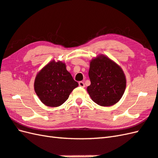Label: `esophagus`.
I'll list each match as a JSON object with an SVG mask.
<instances>
[{"mask_svg":"<svg viewBox=\"0 0 158 158\" xmlns=\"http://www.w3.org/2000/svg\"><path fill=\"white\" fill-rule=\"evenodd\" d=\"M78 85H79L80 86H81V87H85V83H84V82H82V81L79 82H78Z\"/></svg>","mask_w":158,"mask_h":158,"instance_id":"1","label":"esophagus"}]
</instances>
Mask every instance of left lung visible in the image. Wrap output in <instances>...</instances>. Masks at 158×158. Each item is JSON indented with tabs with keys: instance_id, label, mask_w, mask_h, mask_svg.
I'll list each match as a JSON object with an SVG mask.
<instances>
[{
	"instance_id": "left-lung-1",
	"label": "left lung",
	"mask_w": 158,
	"mask_h": 158,
	"mask_svg": "<svg viewBox=\"0 0 158 158\" xmlns=\"http://www.w3.org/2000/svg\"><path fill=\"white\" fill-rule=\"evenodd\" d=\"M87 91L94 103L111 106L118 102L125 91L126 78L120 66L103 55L90 61Z\"/></svg>"
}]
</instances>
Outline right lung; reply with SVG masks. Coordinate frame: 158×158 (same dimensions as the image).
<instances>
[{
	"label": "right lung",
	"instance_id": "right-lung-1",
	"mask_svg": "<svg viewBox=\"0 0 158 158\" xmlns=\"http://www.w3.org/2000/svg\"><path fill=\"white\" fill-rule=\"evenodd\" d=\"M78 86L66 69L65 64L52 61L38 73L34 90L44 105L58 107L68 99L72 91Z\"/></svg>",
	"mask_w": 158,
	"mask_h": 158
}]
</instances>
